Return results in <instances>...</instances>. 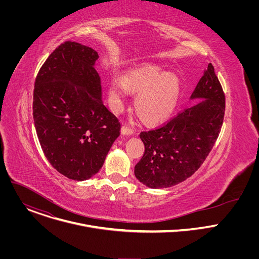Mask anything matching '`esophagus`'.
I'll list each match as a JSON object with an SVG mask.
<instances>
[{"instance_id": "1", "label": "esophagus", "mask_w": 259, "mask_h": 259, "mask_svg": "<svg viewBox=\"0 0 259 259\" xmlns=\"http://www.w3.org/2000/svg\"><path fill=\"white\" fill-rule=\"evenodd\" d=\"M133 132H134L133 129L130 128L128 125H124V126H122V128H121V133H122L123 135H132Z\"/></svg>"}]
</instances>
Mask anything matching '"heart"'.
<instances>
[{
    "mask_svg": "<svg viewBox=\"0 0 259 259\" xmlns=\"http://www.w3.org/2000/svg\"><path fill=\"white\" fill-rule=\"evenodd\" d=\"M129 91L138 93L135 108L139 116L151 123L168 118L174 110L180 86L172 73H165L155 65H145L127 73L125 79L115 78L109 83L108 98L115 110H120Z\"/></svg>",
    "mask_w": 259,
    "mask_h": 259,
    "instance_id": "heart-1",
    "label": "heart"
}]
</instances>
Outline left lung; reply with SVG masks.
Segmentation results:
<instances>
[{
	"label": "left lung",
	"instance_id": "obj_1",
	"mask_svg": "<svg viewBox=\"0 0 259 259\" xmlns=\"http://www.w3.org/2000/svg\"><path fill=\"white\" fill-rule=\"evenodd\" d=\"M191 98L205 100L184 108L162 126L140 133L144 154L134 173L146 187L163 189L186 180L211 152L226 110V96L211 63Z\"/></svg>",
	"mask_w": 259,
	"mask_h": 259
}]
</instances>
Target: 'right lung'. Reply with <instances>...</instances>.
<instances>
[{
  "mask_svg": "<svg viewBox=\"0 0 259 259\" xmlns=\"http://www.w3.org/2000/svg\"><path fill=\"white\" fill-rule=\"evenodd\" d=\"M97 58L94 49L66 41L34 81L32 115L43 153L59 173L78 181L100 170L121 129L103 104Z\"/></svg>",
  "mask_w": 259,
  "mask_h": 259,
  "instance_id": "obj_1",
  "label": "right lung"
}]
</instances>
